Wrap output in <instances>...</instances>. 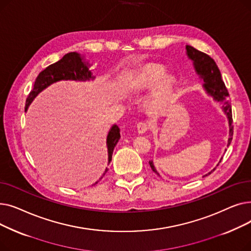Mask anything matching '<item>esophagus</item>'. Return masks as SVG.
<instances>
[{"mask_svg":"<svg viewBox=\"0 0 251 251\" xmlns=\"http://www.w3.org/2000/svg\"><path fill=\"white\" fill-rule=\"evenodd\" d=\"M149 129H150V123H149V122L142 121V122H139V123L137 124V132H138L139 134L146 133Z\"/></svg>","mask_w":251,"mask_h":251,"instance_id":"esophagus-1","label":"esophagus"}]
</instances>
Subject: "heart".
I'll use <instances>...</instances> for the list:
<instances>
[{
    "instance_id": "heart-1",
    "label": "heart",
    "mask_w": 251,
    "mask_h": 251,
    "mask_svg": "<svg viewBox=\"0 0 251 251\" xmlns=\"http://www.w3.org/2000/svg\"><path fill=\"white\" fill-rule=\"evenodd\" d=\"M166 69L159 64H147L138 69L129 80L131 89L139 90L151 88L159 83L148 102V108L151 113H157L168 103L173 95L175 79L172 76H165Z\"/></svg>"
}]
</instances>
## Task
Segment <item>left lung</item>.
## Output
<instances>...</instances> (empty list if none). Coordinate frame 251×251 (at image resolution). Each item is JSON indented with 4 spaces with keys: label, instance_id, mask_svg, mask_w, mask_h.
I'll return each instance as SVG.
<instances>
[{
    "label": "left lung",
    "instance_id": "left-lung-1",
    "mask_svg": "<svg viewBox=\"0 0 251 251\" xmlns=\"http://www.w3.org/2000/svg\"><path fill=\"white\" fill-rule=\"evenodd\" d=\"M186 51H187V56L189 59L192 60L194 68L196 73L199 74L202 79H203V87L206 90L207 94L209 96H212L216 100L221 101L223 103V111L225 112L227 115V118L229 120V139H228V146H230V143L232 141V136H233V119H232V109H231V104L229 101V92L228 89L222 80V76L221 72L218 68V66L216 62L210 58L208 55L204 54V52L194 49L191 46H186ZM150 166L151 170L155 174L160 176V174L156 172V170L153 166L152 161H150ZM221 163V161H220ZM219 163V164H220ZM219 164L217 166H219ZM216 168L213 170L215 171ZM210 171L208 174H205L204 176L209 175L213 172ZM203 176V177H204Z\"/></svg>",
    "mask_w": 251,
    "mask_h": 251
}]
</instances>
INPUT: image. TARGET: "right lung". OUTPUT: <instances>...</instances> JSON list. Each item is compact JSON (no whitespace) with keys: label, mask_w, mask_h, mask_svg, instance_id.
Returning a JSON list of instances; mask_svg holds the SVG:
<instances>
[{"label":"right lung","mask_w":251,"mask_h":251,"mask_svg":"<svg viewBox=\"0 0 251 251\" xmlns=\"http://www.w3.org/2000/svg\"><path fill=\"white\" fill-rule=\"evenodd\" d=\"M88 64V63H87ZM82 61V58L77 52H69L66 54L60 61L51 64L43 70L35 79L32 90L26 100L25 103V112L27 111L29 104L33 100V99L45 88H47L51 83L60 81V80H78L85 81L89 79H94L91 71L88 70V65ZM120 129L117 125H113L109 131L107 136V147H108V156L109 164L112 161V154L114 148L116 147L117 142L120 139ZM108 172V168L105 169L104 174ZM102 177H100L101 179ZM99 182V181H98ZM96 182V184L98 183Z\"/></svg>","instance_id":"right-lung-1"}]
</instances>
